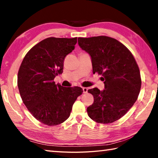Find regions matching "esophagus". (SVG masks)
Listing matches in <instances>:
<instances>
[{"instance_id": "34e87169", "label": "esophagus", "mask_w": 158, "mask_h": 158, "mask_svg": "<svg viewBox=\"0 0 158 158\" xmlns=\"http://www.w3.org/2000/svg\"><path fill=\"white\" fill-rule=\"evenodd\" d=\"M82 89H83V93H87V92H88V89H87V88L84 87V88H82Z\"/></svg>"}]
</instances>
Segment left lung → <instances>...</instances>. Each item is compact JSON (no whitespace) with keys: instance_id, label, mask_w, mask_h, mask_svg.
Wrapping results in <instances>:
<instances>
[{"instance_id":"left-lung-1","label":"left lung","mask_w":158,"mask_h":158,"mask_svg":"<svg viewBox=\"0 0 158 158\" xmlns=\"http://www.w3.org/2000/svg\"><path fill=\"white\" fill-rule=\"evenodd\" d=\"M79 47L90 56L93 73L101 74L105 89H89L94 102L89 116L98 123H111L130 110L139 94L141 80L135 58L117 40L107 36L79 37Z\"/></svg>"}]
</instances>
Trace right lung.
<instances>
[{
	"instance_id": "1",
	"label": "right lung",
	"mask_w": 158,
	"mask_h": 158,
	"mask_svg": "<svg viewBox=\"0 0 158 158\" xmlns=\"http://www.w3.org/2000/svg\"><path fill=\"white\" fill-rule=\"evenodd\" d=\"M77 37H48L26 53L18 72L17 85L28 110L42 123H62L82 94L81 87H63L53 79L63 73L64 59L74 49Z\"/></svg>"
}]
</instances>
